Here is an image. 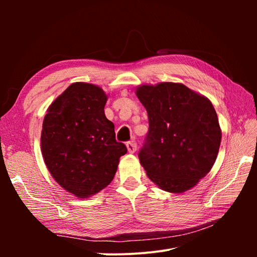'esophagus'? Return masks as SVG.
<instances>
[{
  "label": "esophagus",
  "mask_w": 257,
  "mask_h": 257,
  "mask_svg": "<svg viewBox=\"0 0 257 257\" xmlns=\"http://www.w3.org/2000/svg\"><path fill=\"white\" fill-rule=\"evenodd\" d=\"M126 147H127V150L130 153H134L137 150V145L135 142H128L126 144Z\"/></svg>",
  "instance_id": "1"
}]
</instances>
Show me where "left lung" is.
<instances>
[{"mask_svg": "<svg viewBox=\"0 0 257 257\" xmlns=\"http://www.w3.org/2000/svg\"><path fill=\"white\" fill-rule=\"evenodd\" d=\"M149 131L138 153L150 180L162 190L183 193L212 168L221 144V128L210 100L182 83L141 85Z\"/></svg>", "mask_w": 257, "mask_h": 257, "instance_id": "1", "label": "left lung"}]
</instances>
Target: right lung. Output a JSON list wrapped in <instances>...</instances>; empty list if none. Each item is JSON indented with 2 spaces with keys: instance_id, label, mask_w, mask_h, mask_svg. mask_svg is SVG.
<instances>
[{
  "instance_id": "right-lung-1",
  "label": "right lung",
  "mask_w": 257,
  "mask_h": 257,
  "mask_svg": "<svg viewBox=\"0 0 257 257\" xmlns=\"http://www.w3.org/2000/svg\"><path fill=\"white\" fill-rule=\"evenodd\" d=\"M105 92L75 82L49 106L42 130V153L62 188L85 198L109 184L119 159L127 152L115 141L114 125L104 112Z\"/></svg>"
}]
</instances>
